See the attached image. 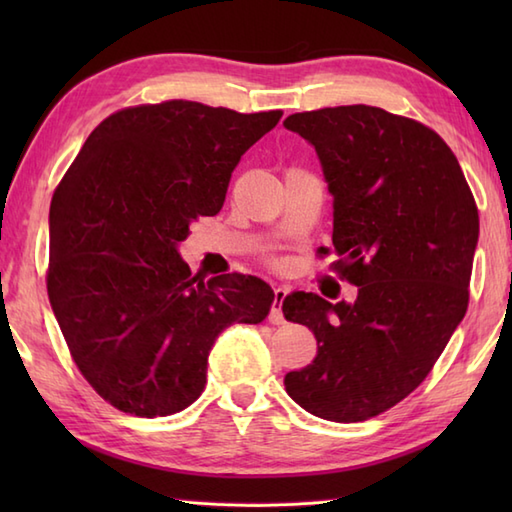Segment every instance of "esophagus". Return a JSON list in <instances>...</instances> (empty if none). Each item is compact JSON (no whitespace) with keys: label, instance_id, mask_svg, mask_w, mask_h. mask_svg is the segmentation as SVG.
Masks as SVG:
<instances>
[{"label":"esophagus","instance_id":"esophagus-1","mask_svg":"<svg viewBox=\"0 0 512 512\" xmlns=\"http://www.w3.org/2000/svg\"><path fill=\"white\" fill-rule=\"evenodd\" d=\"M286 295H288L286 288H275V299H273V306H270V314H268V321L273 325L286 323L284 312H281V303H284Z\"/></svg>","mask_w":512,"mask_h":512}]
</instances>
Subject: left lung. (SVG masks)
Instances as JSON below:
<instances>
[{
	"mask_svg": "<svg viewBox=\"0 0 512 512\" xmlns=\"http://www.w3.org/2000/svg\"><path fill=\"white\" fill-rule=\"evenodd\" d=\"M284 125L317 149L334 198L332 268L358 286L354 303L284 299V317L319 345L284 385L312 416L363 422L429 376L464 319L480 215L458 158L413 118L341 105Z\"/></svg>",
	"mask_w": 512,
	"mask_h": 512,
	"instance_id": "left-lung-1",
	"label": "left lung"
}]
</instances>
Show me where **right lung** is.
I'll use <instances>...</instances> for the list:
<instances>
[{
  "mask_svg": "<svg viewBox=\"0 0 512 512\" xmlns=\"http://www.w3.org/2000/svg\"><path fill=\"white\" fill-rule=\"evenodd\" d=\"M281 114L182 99L125 107L54 189L50 306L72 361L112 407L140 418L187 409L220 332L268 317L266 281L193 277L178 244L222 209L237 162Z\"/></svg>",
  "mask_w": 512,
  "mask_h": 512,
  "instance_id": "add662e5",
  "label": "right lung"
}]
</instances>
